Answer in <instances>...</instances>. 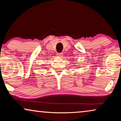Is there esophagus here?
<instances>
[{
    "label": "esophagus",
    "instance_id": "34e87169",
    "mask_svg": "<svg viewBox=\"0 0 121 121\" xmlns=\"http://www.w3.org/2000/svg\"><path fill=\"white\" fill-rule=\"evenodd\" d=\"M57 57H60V58H62V57H63V53H57Z\"/></svg>",
    "mask_w": 121,
    "mask_h": 121
}]
</instances>
